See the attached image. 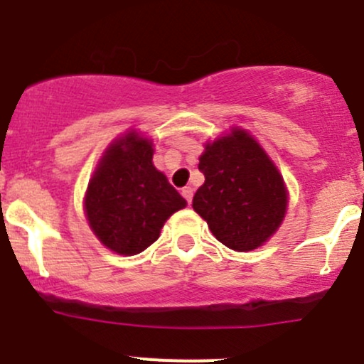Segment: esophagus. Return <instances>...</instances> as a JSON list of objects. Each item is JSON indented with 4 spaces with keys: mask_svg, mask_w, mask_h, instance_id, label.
Wrapping results in <instances>:
<instances>
[{
    "mask_svg": "<svg viewBox=\"0 0 364 364\" xmlns=\"http://www.w3.org/2000/svg\"><path fill=\"white\" fill-rule=\"evenodd\" d=\"M193 194H194L193 187H183V189H182V196L186 198L187 203H191V201H193Z\"/></svg>",
    "mask_w": 364,
    "mask_h": 364,
    "instance_id": "obj_1",
    "label": "esophagus"
}]
</instances>
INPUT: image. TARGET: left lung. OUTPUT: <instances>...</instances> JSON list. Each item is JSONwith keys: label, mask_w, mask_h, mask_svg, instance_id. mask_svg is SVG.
Returning <instances> with one entry per match:
<instances>
[{"label": "left lung", "mask_w": 364, "mask_h": 364, "mask_svg": "<svg viewBox=\"0 0 364 364\" xmlns=\"http://www.w3.org/2000/svg\"><path fill=\"white\" fill-rule=\"evenodd\" d=\"M198 168L205 182L194 194L193 208L219 242L233 251H253L278 232L289 191L250 132L232 127L228 134L205 143Z\"/></svg>", "instance_id": "8db88e82"}]
</instances>
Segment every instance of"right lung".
<instances>
[{
    "mask_svg": "<svg viewBox=\"0 0 364 364\" xmlns=\"http://www.w3.org/2000/svg\"><path fill=\"white\" fill-rule=\"evenodd\" d=\"M152 157V139L129 131L107 146L86 189L85 215L93 235L124 257L156 242L166 219L187 205Z\"/></svg>",
    "mask_w": 364,
    "mask_h": 364,
    "instance_id": "add662e5",
    "label": "right lung"
}]
</instances>
